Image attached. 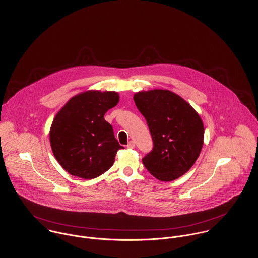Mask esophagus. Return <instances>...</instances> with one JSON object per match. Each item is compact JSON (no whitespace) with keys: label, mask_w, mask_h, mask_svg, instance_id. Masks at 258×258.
Masks as SVG:
<instances>
[{"label":"esophagus","mask_w":258,"mask_h":258,"mask_svg":"<svg viewBox=\"0 0 258 258\" xmlns=\"http://www.w3.org/2000/svg\"><path fill=\"white\" fill-rule=\"evenodd\" d=\"M127 148H128V149H134V148H135V143H134L133 141H130V142L128 143V145H127Z\"/></svg>","instance_id":"34e87169"}]
</instances>
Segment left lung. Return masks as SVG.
<instances>
[{
  "mask_svg": "<svg viewBox=\"0 0 258 258\" xmlns=\"http://www.w3.org/2000/svg\"><path fill=\"white\" fill-rule=\"evenodd\" d=\"M137 108L147 121L154 147L143 158L148 171L159 181L171 182L195 164L204 145V123L189 103L167 89L134 94Z\"/></svg>",
  "mask_w": 258,
  "mask_h": 258,
  "instance_id": "8db88e82",
  "label": "left lung"
}]
</instances>
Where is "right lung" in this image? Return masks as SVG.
<instances>
[{
	"label": "right lung",
	"instance_id": "add662e5",
	"mask_svg": "<svg viewBox=\"0 0 258 258\" xmlns=\"http://www.w3.org/2000/svg\"><path fill=\"white\" fill-rule=\"evenodd\" d=\"M118 102V92L87 90L72 97L56 113L49 130L50 146L72 176L90 180L112 167L123 146L104 115Z\"/></svg>",
	"mask_w": 258,
	"mask_h": 258
}]
</instances>
